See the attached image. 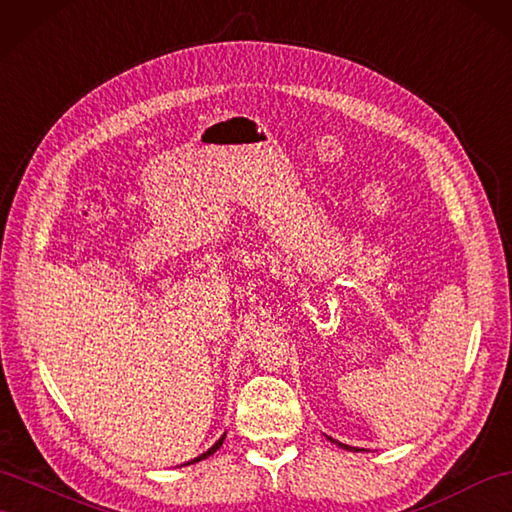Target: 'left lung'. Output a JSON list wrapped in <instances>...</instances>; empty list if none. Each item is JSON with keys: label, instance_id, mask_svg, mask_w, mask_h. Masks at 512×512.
<instances>
[{"label": "left lung", "instance_id": "left-lung-1", "mask_svg": "<svg viewBox=\"0 0 512 512\" xmlns=\"http://www.w3.org/2000/svg\"><path fill=\"white\" fill-rule=\"evenodd\" d=\"M336 445H341V447H345V450H356V452H360V450H358V447H350V445H343V443H339V441H336Z\"/></svg>", "mask_w": 512, "mask_h": 512}]
</instances>
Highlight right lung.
<instances>
[{
  "mask_svg": "<svg viewBox=\"0 0 512 512\" xmlns=\"http://www.w3.org/2000/svg\"><path fill=\"white\" fill-rule=\"evenodd\" d=\"M223 439H226V434H223L221 436V439L213 445V447H210V450L208 452H204L202 456H197V458H193V460H189V463H184V465H193V463H199V460H204V458H208V456H213L217 450H219V447H221V443H223Z\"/></svg>",
  "mask_w": 512,
  "mask_h": 512,
  "instance_id": "right-lung-1",
  "label": "right lung"
}]
</instances>
